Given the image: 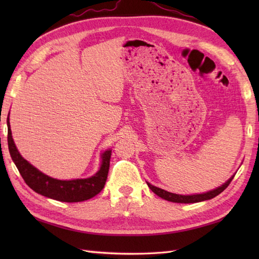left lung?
<instances>
[{
  "mask_svg": "<svg viewBox=\"0 0 259 259\" xmlns=\"http://www.w3.org/2000/svg\"><path fill=\"white\" fill-rule=\"evenodd\" d=\"M234 177L235 176L230 177L226 181V183L222 185L221 187H218V188H216V189L205 192V194H197V195H177V194H172V192L163 190L161 188H158V187L152 186L149 183H147V185L157 196L161 197L164 200H168L171 202H180V203H194V202H199V201H203V200H209V199H211V198L218 196L219 194H222V192L229 186V184L232 183Z\"/></svg>",
  "mask_w": 259,
  "mask_h": 259,
  "instance_id": "8db88e82",
  "label": "left lung"
}]
</instances>
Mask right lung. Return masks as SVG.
I'll return each mask as SVG.
<instances>
[{"instance_id": "right-lung-1", "label": "right lung", "mask_w": 259, "mask_h": 259, "mask_svg": "<svg viewBox=\"0 0 259 259\" xmlns=\"http://www.w3.org/2000/svg\"><path fill=\"white\" fill-rule=\"evenodd\" d=\"M8 128V145L11 158L20 171L22 178L24 179L25 184L32 190L54 200L63 202H79L90 199L103 189L108 178L111 150H107L102 153L101 167L92 177L85 179L59 180L41 172L40 170L33 167L29 161H26L20 155L12 138L9 119Z\"/></svg>"}]
</instances>
